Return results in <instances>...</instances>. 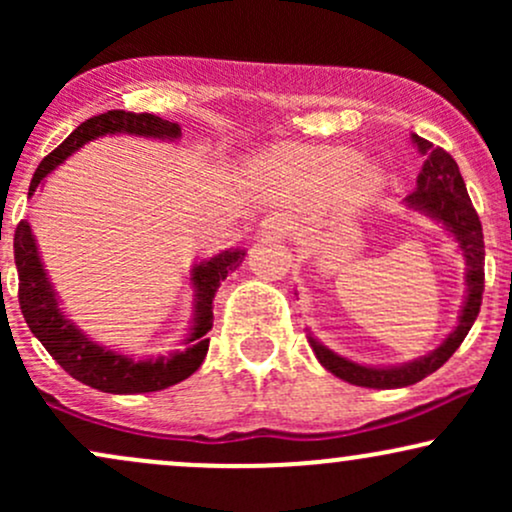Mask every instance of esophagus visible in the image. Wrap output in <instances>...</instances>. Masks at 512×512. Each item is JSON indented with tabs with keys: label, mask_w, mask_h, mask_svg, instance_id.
I'll use <instances>...</instances> for the list:
<instances>
[{
	"label": "esophagus",
	"mask_w": 512,
	"mask_h": 512,
	"mask_svg": "<svg viewBox=\"0 0 512 512\" xmlns=\"http://www.w3.org/2000/svg\"><path fill=\"white\" fill-rule=\"evenodd\" d=\"M289 228V221L284 216H267V219H262L257 233H260V238H284Z\"/></svg>",
	"instance_id": "esophagus-1"
}]
</instances>
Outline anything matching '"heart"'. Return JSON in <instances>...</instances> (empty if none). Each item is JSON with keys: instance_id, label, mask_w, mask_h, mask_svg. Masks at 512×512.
<instances>
[{"instance_id": "1", "label": "heart", "mask_w": 512, "mask_h": 512, "mask_svg": "<svg viewBox=\"0 0 512 512\" xmlns=\"http://www.w3.org/2000/svg\"><path fill=\"white\" fill-rule=\"evenodd\" d=\"M257 175L298 202L337 197L346 209L366 207L385 187L380 166L361 161L346 146H291L274 151L257 166Z\"/></svg>"}]
</instances>
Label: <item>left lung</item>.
<instances>
[{
	"label": "left lung",
	"mask_w": 512,
	"mask_h": 512,
	"mask_svg": "<svg viewBox=\"0 0 512 512\" xmlns=\"http://www.w3.org/2000/svg\"><path fill=\"white\" fill-rule=\"evenodd\" d=\"M409 139L416 146V151L424 156V166L416 178V190L409 197H404V207L438 223L457 243V250L464 257V301L460 315H457V325L436 349L414 358V361L395 363V366H368V363L351 361V358L322 344L305 327L310 349H313L322 368L330 370L344 383L373 387V390L409 387L424 380L426 375L436 373L460 349L467 332L472 330L481 308V296H484V233H481V221L472 207V199L467 195V187H464L460 168L448 151L426 142L419 134L411 132Z\"/></svg>",
	"instance_id": "obj_1"
}]
</instances>
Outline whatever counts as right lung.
I'll list each match as a JSON object with an SVG mask.
<instances>
[{
	"mask_svg": "<svg viewBox=\"0 0 512 512\" xmlns=\"http://www.w3.org/2000/svg\"><path fill=\"white\" fill-rule=\"evenodd\" d=\"M115 134L178 142L182 129L178 122L161 120L151 113L108 110V113L88 117L50 156L43 158V163L35 170L31 187H28V197H33L35 190L45 185V178L52 170L60 168L81 146L93 139L115 137ZM243 257V248H228L192 264L190 279H187L192 289V320L178 349L158 356H134L96 342L64 313L62 298L50 281L43 257H40L31 223L21 221L14 233L19 303L35 339L74 380L93 387V390L110 392V395H142V392L166 390V387L190 378L202 366L209 351L207 332L214 325V313H211L214 296L221 281L240 267Z\"/></svg>",
	"mask_w": 512,
	"mask_h": 512,
	"instance_id": "obj_1",
	"label": "right lung"
}]
</instances>
